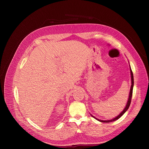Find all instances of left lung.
<instances>
[{"instance_id": "obj_1", "label": "left lung", "mask_w": 149, "mask_h": 149, "mask_svg": "<svg viewBox=\"0 0 149 149\" xmlns=\"http://www.w3.org/2000/svg\"><path fill=\"white\" fill-rule=\"evenodd\" d=\"M130 72H131V77H132V86H131V88H130V94H129V100H128V101H127V105H126V106H125V109H124V110H123L117 117H116V118H113V119H112V120H104H104H100L97 119V118L94 117V116H93L91 115L94 118H95L96 120H98V121H100V122H102V123H110V122L118 120V118H120L125 113V111H126L127 110H128V109H129V107H130V105L131 101H132V94H133V86H134L133 74V72H132V70H131V68H130Z\"/></svg>"}]
</instances>
